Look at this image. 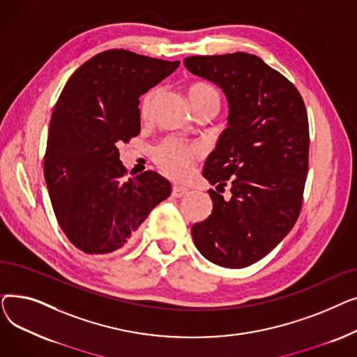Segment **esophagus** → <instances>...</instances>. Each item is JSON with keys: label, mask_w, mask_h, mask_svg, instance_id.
<instances>
[{"label": "esophagus", "mask_w": 357, "mask_h": 357, "mask_svg": "<svg viewBox=\"0 0 357 357\" xmlns=\"http://www.w3.org/2000/svg\"><path fill=\"white\" fill-rule=\"evenodd\" d=\"M190 192V190L186 188V186H181V185H174V188H172V195L175 197V198H181V197H185L186 194Z\"/></svg>", "instance_id": "34e87169"}]
</instances>
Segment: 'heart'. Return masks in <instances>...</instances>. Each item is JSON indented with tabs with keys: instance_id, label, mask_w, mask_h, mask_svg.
I'll return each mask as SVG.
<instances>
[{
	"instance_id": "1",
	"label": "heart",
	"mask_w": 357,
	"mask_h": 357,
	"mask_svg": "<svg viewBox=\"0 0 357 357\" xmlns=\"http://www.w3.org/2000/svg\"><path fill=\"white\" fill-rule=\"evenodd\" d=\"M156 92H158L156 89H152L144 96V98L142 101V107H140L142 116L149 114ZM188 97H190V101H199V100H205V98H217L218 100L215 89L207 84H202V82H195L188 88ZM195 153H197L195 149L185 146L178 139H166L156 149L155 160L166 175L172 176V178H183L191 171L192 159H194Z\"/></svg>"
}]
</instances>
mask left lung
Masks as SVG:
<instances>
[{
	"mask_svg": "<svg viewBox=\"0 0 357 357\" xmlns=\"http://www.w3.org/2000/svg\"><path fill=\"white\" fill-rule=\"evenodd\" d=\"M195 77L217 85L229 105L227 128L204 163L211 185L230 183L231 197L214 190L211 215L192 226L199 253L238 269L273 250L301 211L310 133L296 88L255 54L236 52L185 58Z\"/></svg>",
	"mask_w": 357,
	"mask_h": 357,
	"instance_id": "8db88e82",
	"label": "left lung"
}]
</instances>
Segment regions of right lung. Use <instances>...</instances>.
I'll return each instance as SVG.
<instances>
[{
    "instance_id": "1",
    "label": "right lung",
    "mask_w": 357,
    "mask_h": 357,
    "mask_svg": "<svg viewBox=\"0 0 357 357\" xmlns=\"http://www.w3.org/2000/svg\"><path fill=\"white\" fill-rule=\"evenodd\" d=\"M178 66L114 49L66 82L49 126L45 181L59 226L79 250H120L171 195V182L153 171L124 179L117 146L140 133V97Z\"/></svg>"
}]
</instances>
